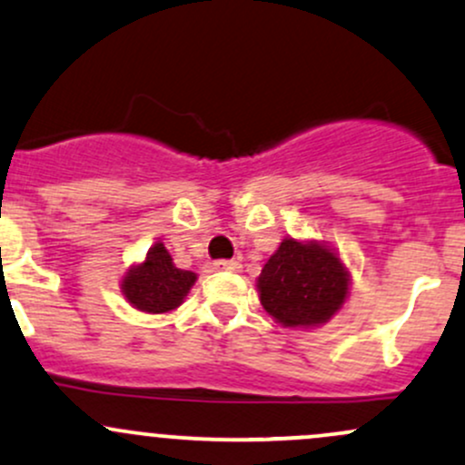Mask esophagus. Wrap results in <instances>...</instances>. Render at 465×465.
I'll return each instance as SVG.
<instances>
[{
  "mask_svg": "<svg viewBox=\"0 0 465 465\" xmlns=\"http://www.w3.org/2000/svg\"><path fill=\"white\" fill-rule=\"evenodd\" d=\"M213 269L216 272H241V264L236 260H216L213 262Z\"/></svg>",
  "mask_w": 465,
  "mask_h": 465,
  "instance_id": "esophagus-1",
  "label": "esophagus"
}]
</instances>
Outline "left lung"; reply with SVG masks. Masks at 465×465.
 Here are the masks:
<instances>
[{
  "mask_svg": "<svg viewBox=\"0 0 465 465\" xmlns=\"http://www.w3.org/2000/svg\"><path fill=\"white\" fill-rule=\"evenodd\" d=\"M260 302L284 326L326 322L349 293V273L333 252L284 241L258 278Z\"/></svg>",
  "mask_w": 465,
  "mask_h": 465,
  "instance_id": "8db88e82",
  "label": "left lung"
}]
</instances>
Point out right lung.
Returning a JSON list of instances; mask_svg holds the SVG:
<instances>
[{
	"instance_id": "add662e5",
	"label": "right lung",
	"mask_w": 465,
	"mask_h": 465,
	"mask_svg": "<svg viewBox=\"0 0 465 465\" xmlns=\"http://www.w3.org/2000/svg\"><path fill=\"white\" fill-rule=\"evenodd\" d=\"M196 275L172 264V256L163 242L154 244L145 262L130 269L124 280V293L136 309L147 313H165L183 302Z\"/></svg>"
}]
</instances>
